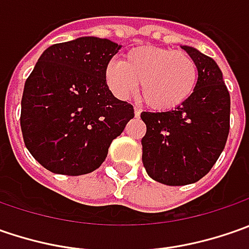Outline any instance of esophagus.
Returning <instances> with one entry per match:
<instances>
[{
  "label": "esophagus",
  "instance_id": "34e87169",
  "mask_svg": "<svg viewBox=\"0 0 249 249\" xmlns=\"http://www.w3.org/2000/svg\"><path fill=\"white\" fill-rule=\"evenodd\" d=\"M134 115H136V116H140V115H141V108H140L139 105L134 107Z\"/></svg>",
  "mask_w": 249,
  "mask_h": 249
}]
</instances>
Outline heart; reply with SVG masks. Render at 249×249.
Listing matches in <instances>:
<instances>
[{
  "label": "heart",
  "instance_id": "b5f03b06",
  "mask_svg": "<svg viewBox=\"0 0 249 249\" xmlns=\"http://www.w3.org/2000/svg\"><path fill=\"white\" fill-rule=\"evenodd\" d=\"M105 84L119 100H129L140 89L151 108L172 109L193 94L198 80L196 61L184 53L160 47H137L123 61L112 59L104 71Z\"/></svg>",
  "mask_w": 249,
  "mask_h": 249
}]
</instances>
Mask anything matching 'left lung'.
Returning <instances> with one entry per match:
<instances>
[{
	"instance_id": "obj_1",
	"label": "left lung",
	"mask_w": 249,
	"mask_h": 249,
	"mask_svg": "<svg viewBox=\"0 0 249 249\" xmlns=\"http://www.w3.org/2000/svg\"><path fill=\"white\" fill-rule=\"evenodd\" d=\"M198 66L193 94L167 112H142L147 133L142 163L151 178L186 186L205 176L225 148L230 130V94L216 62L193 47H181Z\"/></svg>"
}]
</instances>
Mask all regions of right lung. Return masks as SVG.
Instances as JSON below:
<instances>
[{
    "label": "right lung",
    "instance_id": "obj_1",
    "mask_svg": "<svg viewBox=\"0 0 249 249\" xmlns=\"http://www.w3.org/2000/svg\"><path fill=\"white\" fill-rule=\"evenodd\" d=\"M120 50L98 37L48 47L24 83L20 127L24 145L47 170L94 172L110 142L134 118L133 105L113 97L104 71Z\"/></svg>",
    "mask_w": 249,
    "mask_h": 249
}]
</instances>
